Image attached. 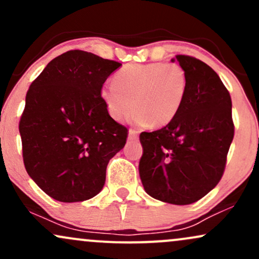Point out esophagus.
I'll use <instances>...</instances> for the list:
<instances>
[{"label": "esophagus", "mask_w": 259, "mask_h": 259, "mask_svg": "<svg viewBox=\"0 0 259 259\" xmlns=\"http://www.w3.org/2000/svg\"><path fill=\"white\" fill-rule=\"evenodd\" d=\"M139 138V132L135 129L129 130V140H138Z\"/></svg>", "instance_id": "34e87169"}]
</instances>
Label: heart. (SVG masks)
<instances>
[{"label":"heart","mask_w":259,"mask_h":259,"mask_svg":"<svg viewBox=\"0 0 259 259\" xmlns=\"http://www.w3.org/2000/svg\"><path fill=\"white\" fill-rule=\"evenodd\" d=\"M189 79L178 63H132L113 76V84L101 89V97L113 119H129L136 125L165 126L179 114L185 102Z\"/></svg>","instance_id":"obj_1"}]
</instances>
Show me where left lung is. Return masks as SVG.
<instances>
[{
	"label": "left lung",
	"instance_id": "obj_1",
	"mask_svg": "<svg viewBox=\"0 0 259 259\" xmlns=\"http://www.w3.org/2000/svg\"><path fill=\"white\" fill-rule=\"evenodd\" d=\"M175 58L189 79L185 102L168 125L140 134L139 171L148 195L181 206L198 201L221 181L235 126L230 94L218 74L191 56Z\"/></svg>",
	"mask_w": 259,
	"mask_h": 259
}]
</instances>
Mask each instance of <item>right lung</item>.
<instances>
[{"instance_id":"obj_1","label":"right lung","mask_w":259,"mask_h":259,"mask_svg":"<svg viewBox=\"0 0 259 259\" xmlns=\"http://www.w3.org/2000/svg\"><path fill=\"white\" fill-rule=\"evenodd\" d=\"M119 62L72 50L52 59L26 92L19 121L23 160L37 186L61 202L96 196L127 129L107 112L101 89Z\"/></svg>"}]
</instances>
